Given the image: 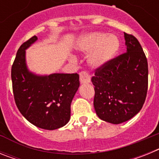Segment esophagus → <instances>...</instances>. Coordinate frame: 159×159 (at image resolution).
<instances>
[{
    "mask_svg": "<svg viewBox=\"0 0 159 159\" xmlns=\"http://www.w3.org/2000/svg\"><path fill=\"white\" fill-rule=\"evenodd\" d=\"M80 84H89L91 82V77H90L89 74L86 71H81L80 73Z\"/></svg>",
    "mask_w": 159,
    "mask_h": 159,
    "instance_id": "obj_1",
    "label": "esophagus"
}]
</instances>
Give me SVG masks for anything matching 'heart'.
Returning a JSON list of instances; mask_svg holds the SVG:
<instances>
[{"instance_id":"b5f03b06","label":"heart","mask_w":159,"mask_h":159,"mask_svg":"<svg viewBox=\"0 0 159 159\" xmlns=\"http://www.w3.org/2000/svg\"><path fill=\"white\" fill-rule=\"evenodd\" d=\"M119 40L114 35L105 32H91L82 36L77 43L81 52L89 53L87 62L92 69H99L107 64L116 54Z\"/></svg>"}]
</instances>
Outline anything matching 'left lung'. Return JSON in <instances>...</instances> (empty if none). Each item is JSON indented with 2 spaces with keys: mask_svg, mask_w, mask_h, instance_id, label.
<instances>
[{
  "mask_svg": "<svg viewBox=\"0 0 159 159\" xmlns=\"http://www.w3.org/2000/svg\"><path fill=\"white\" fill-rule=\"evenodd\" d=\"M126 53L96 69L94 107L97 116L113 124L124 123L137 115L145 102L148 64L139 40L124 32Z\"/></svg>",
  "mask_w": 159,
  "mask_h": 159,
  "instance_id": "8db88e82",
  "label": "left lung"
}]
</instances>
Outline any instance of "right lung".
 <instances>
[{
    "mask_svg": "<svg viewBox=\"0 0 159 159\" xmlns=\"http://www.w3.org/2000/svg\"><path fill=\"white\" fill-rule=\"evenodd\" d=\"M37 40V36H32L16 52L11 72L14 99L20 112L32 124L56 130L70 120L71 101L80 87L79 75H37L29 71L26 50Z\"/></svg>",
    "mask_w": 159,
    "mask_h": 159,
    "instance_id": "1",
    "label": "right lung"
}]
</instances>
